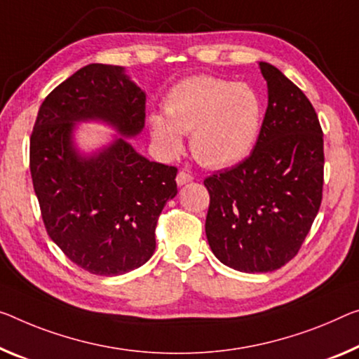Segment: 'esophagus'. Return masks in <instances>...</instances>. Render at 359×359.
<instances>
[{
    "label": "esophagus",
    "mask_w": 359,
    "mask_h": 359,
    "mask_svg": "<svg viewBox=\"0 0 359 359\" xmlns=\"http://www.w3.org/2000/svg\"><path fill=\"white\" fill-rule=\"evenodd\" d=\"M189 181H192V175L184 172V170L176 175V183H178V186H183L186 183H189Z\"/></svg>",
    "instance_id": "1"
}]
</instances>
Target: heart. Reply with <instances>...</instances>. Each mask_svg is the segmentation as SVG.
I'll use <instances>...</instances> for the list:
<instances>
[{
  "mask_svg": "<svg viewBox=\"0 0 359 359\" xmlns=\"http://www.w3.org/2000/svg\"><path fill=\"white\" fill-rule=\"evenodd\" d=\"M165 115L154 112L149 117L152 140L161 152L178 156L183 136L191 135V152L197 161L223 168L244 161L255 147L263 106L250 85L201 75L170 90Z\"/></svg>",
  "mask_w": 359,
  "mask_h": 359,
  "instance_id": "obj_1",
  "label": "heart"
}]
</instances>
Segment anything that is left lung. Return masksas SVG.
Masks as SVG:
<instances>
[{"label":"left lung","mask_w":359,"mask_h":359,"mask_svg":"<svg viewBox=\"0 0 359 359\" xmlns=\"http://www.w3.org/2000/svg\"><path fill=\"white\" fill-rule=\"evenodd\" d=\"M258 65L268 107L257 144L245 161L203 181L208 245L242 273H269L290 262L323 198L324 141L314 107L279 69Z\"/></svg>","instance_id":"1"}]
</instances>
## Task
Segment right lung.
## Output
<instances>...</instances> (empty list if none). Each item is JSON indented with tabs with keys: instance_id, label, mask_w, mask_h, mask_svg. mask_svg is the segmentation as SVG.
I'll return each instance as SVG.
<instances>
[{
	"instance_id": "1",
	"label": "right lung",
	"mask_w": 359,
	"mask_h": 359,
	"mask_svg": "<svg viewBox=\"0 0 359 359\" xmlns=\"http://www.w3.org/2000/svg\"><path fill=\"white\" fill-rule=\"evenodd\" d=\"M146 93L123 67L90 64L43 101L30 137V173L45 228L72 262L97 276L144 264L156 250V226L176 196V173L147 161L126 137L144 128ZM102 121L121 135L81 154L73 131Z\"/></svg>"
}]
</instances>
